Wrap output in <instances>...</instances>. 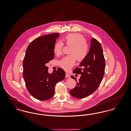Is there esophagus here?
<instances>
[{"mask_svg":"<svg viewBox=\"0 0 131 131\" xmlns=\"http://www.w3.org/2000/svg\"><path fill=\"white\" fill-rule=\"evenodd\" d=\"M66 78H70V75L68 73H66Z\"/></svg>","mask_w":131,"mask_h":131,"instance_id":"obj_1","label":"esophagus"}]
</instances>
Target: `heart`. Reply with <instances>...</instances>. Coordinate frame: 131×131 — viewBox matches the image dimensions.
Listing matches in <instances>:
<instances>
[{"instance_id":"obj_1","label":"heart","mask_w":131,"mask_h":131,"mask_svg":"<svg viewBox=\"0 0 131 131\" xmlns=\"http://www.w3.org/2000/svg\"><path fill=\"white\" fill-rule=\"evenodd\" d=\"M64 41L67 45L72 46L70 50L71 54L63 57L59 61V65L65 70H69L75 65V58L78 61H81L87 56L89 47L85 38L81 34L71 33L66 35ZM63 44L57 42L54 46V52L56 55L62 53Z\"/></svg>"}]
</instances>
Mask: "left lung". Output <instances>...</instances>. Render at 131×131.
Masks as SVG:
<instances>
[{
    "instance_id": "obj_1",
    "label": "left lung",
    "mask_w": 131,
    "mask_h": 131,
    "mask_svg": "<svg viewBox=\"0 0 131 131\" xmlns=\"http://www.w3.org/2000/svg\"><path fill=\"white\" fill-rule=\"evenodd\" d=\"M105 65L102 47L96 39L92 38L87 56L79 64V68H76L73 71V73L81 75L80 79L77 81L73 75L71 77L77 83L70 91V94L76 98L81 99L93 93L102 81Z\"/></svg>"
}]
</instances>
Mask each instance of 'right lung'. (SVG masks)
I'll list each match as a JSON object with an SVG mask.
<instances>
[{"label": "right lung", "instance_id": "add662e5", "mask_svg": "<svg viewBox=\"0 0 131 131\" xmlns=\"http://www.w3.org/2000/svg\"><path fill=\"white\" fill-rule=\"evenodd\" d=\"M59 36V33H52L37 38L26 50L23 77L28 92L37 100L46 101L52 98L56 83L65 77L62 69L59 68L56 73L50 74L46 66L54 58V46Z\"/></svg>", "mask_w": 131, "mask_h": 131}]
</instances>
